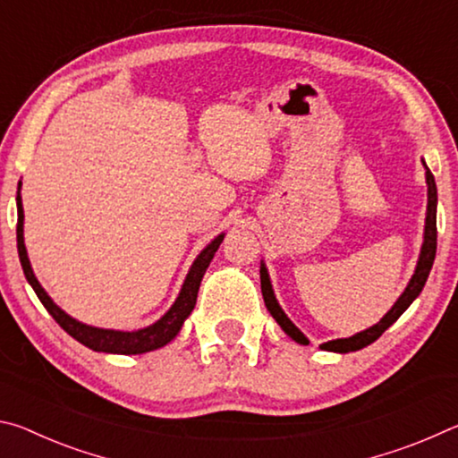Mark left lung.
Instances as JSON below:
<instances>
[{
	"mask_svg": "<svg viewBox=\"0 0 458 458\" xmlns=\"http://www.w3.org/2000/svg\"><path fill=\"white\" fill-rule=\"evenodd\" d=\"M424 167H426V164H424ZM426 183H428V206H426L424 242L420 248V257H418L416 270H414L412 278H410V283L404 289V293L400 294V299L394 303V307L382 317V319H379V323L374 325V327L355 333V335H352V337L327 341V344L321 345V350L350 353V352H358V350H361V347H366L369 344H374V341L382 335V333L390 327V325L396 321L410 305H412V301L418 297V294L422 293L426 278H428V275H430L434 257H437V201H438V198H437V183H434V175L430 174L428 167H426ZM260 289H262V297H265L267 309L270 311V315L275 317V321L281 325V329L291 339L297 341V344L309 345V339L299 331V327H294V323L284 315L281 305H278V301L273 293V284H270V278H268V273L265 268V262H260Z\"/></svg>",
	"mask_w": 458,
	"mask_h": 458,
	"instance_id": "left-lung-1",
	"label": "left lung"
}]
</instances>
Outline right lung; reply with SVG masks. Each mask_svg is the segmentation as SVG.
<instances>
[{"label":"right lung","instance_id":"right-lung-1","mask_svg":"<svg viewBox=\"0 0 458 458\" xmlns=\"http://www.w3.org/2000/svg\"><path fill=\"white\" fill-rule=\"evenodd\" d=\"M15 234H18V254H20L21 268H24V275L28 278V283L32 284V289L36 291L38 299L42 301L46 311L54 317V321H56L60 327L68 333V335L74 337L76 341H81L82 345H87L89 350L103 352V353H121V355H135V353L159 350V347L167 345L169 341L180 333L183 321L188 319L190 313L193 311V307H196L199 283L201 278H204L206 268L210 267L214 254L224 240V234L216 236L212 242L198 254V259L193 260L188 276H185L175 303L159 321H155L153 325H149V327H143L137 331H114V329L92 327V325H84L81 321L72 319L71 315H66L56 303H54V301L48 297V293L42 289V284L38 283L32 265H30L26 244H24V208H21L20 191H18V228H15Z\"/></svg>","mask_w":458,"mask_h":458}]
</instances>
